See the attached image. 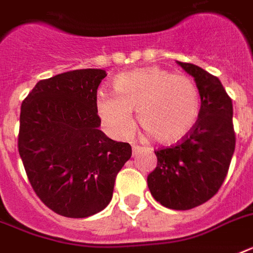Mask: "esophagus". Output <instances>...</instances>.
<instances>
[{
  "mask_svg": "<svg viewBox=\"0 0 253 253\" xmlns=\"http://www.w3.org/2000/svg\"><path fill=\"white\" fill-rule=\"evenodd\" d=\"M142 150H143L142 146H138V144H132V155H138Z\"/></svg>",
  "mask_w": 253,
  "mask_h": 253,
  "instance_id": "obj_1",
  "label": "esophagus"
}]
</instances>
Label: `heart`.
Instances as JSON below:
<instances>
[{"label": "heart", "mask_w": 253, "mask_h": 253, "mask_svg": "<svg viewBox=\"0 0 253 253\" xmlns=\"http://www.w3.org/2000/svg\"><path fill=\"white\" fill-rule=\"evenodd\" d=\"M115 93L97 94L99 117L111 134L125 138L138 122L159 143L180 142L192 131L201 111L196 81L184 73L148 67L121 73L114 79Z\"/></svg>", "instance_id": "heart-1"}]
</instances>
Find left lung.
<instances>
[{
    "label": "left lung",
    "mask_w": 253,
    "mask_h": 253,
    "mask_svg": "<svg viewBox=\"0 0 253 253\" xmlns=\"http://www.w3.org/2000/svg\"><path fill=\"white\" fill-rule=\"evenodd\" d=\"M178 65L194 77L201 95L196 125L174 146L155 151L158 166L147 177L151 194L173 210H189L214 197L235 151L232 101L219 79L198 65Z\"/></svg>",
    "instance_id": "8db88e82"
}]
</instances>
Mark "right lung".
Here are the masks:
<instances>
[{"label":"right lung","instance_id":"1","mask_svg":"<svg viewBox=\"0 0 253 253\" xmlns=\"http://www.w3.org/2000/svg\"><path fill=\"white\" fill-rule=\"evenodd\" d=\"M103 69H76L41 80L23 99L18 151L41 201L59 215L86 218L106 208L115 177L131 158L128 143L98 127Z\"/></svg>","mask_w":253,"mask_h":253}]
</instances>
